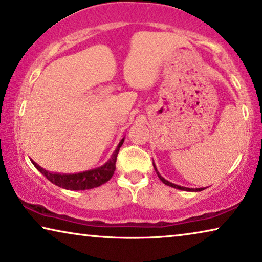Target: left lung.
<instances>
[{
    "mask_svg": "<svg viewBox=\"0 0 262 262\" xmlns=\"http://www.w3.org/2000/svg\"><path fill=\"white\" fill-rule=\"evenodd\" d=\"M154 167H155V170H156V172H157V176H158V178H159L160 180H162V182H163L165 185H167V186H171V187H173V188H177V190H182V191H186V192H200V191L205 190L204 187H200V188H190V187H185V186H180V185L173 184V183L168 182V180L165 179L164 177L160 176V173L158 172V170H157L155 163H154Z\"/></svg>",
    "mask_w": 262,
    "mask_h": 262,
    "instance_id": "left-lung-1",
    "label": "left lung"
}]
</instances>
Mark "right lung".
<instances>
[{"mask_svg": "<svg viewBox=\"0 0 262 262\" xmlns=\"http://www.w3.org/2000/svg\"><path fill=\"white\" fill-rule=\"evenodd\" d=\"M124 138H125V137H124ZM124 138L120 140L117 147L115 148L114 154L110 157V159H108L105 164L102 165V166L94 168V170L76 173V174H59V173L58 174H55V173L46 171L35 162H33V164L43 176H46V178L49 180V182L57 185L58 187L66 188V190L70 191L90 190V188L98 187L100 185L105 184L111 179V177L114 176V172L116 170V160H117L119 148L124 143Z\"/></svg>", "mask_w": 262, "mask_h": 262, "instance_id": "right-lung-1", "label": "right lung"}]
</instances>
